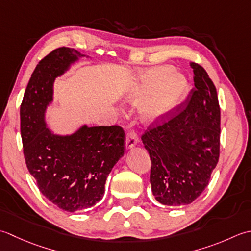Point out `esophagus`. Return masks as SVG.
I'll use <instances>...</instances> for the list:
<instances>
[{"instance_id": "esophagus-1", "label": "esophagus", "mask_w": 251, "mask_h": 251, "mask_svg": "<svg viewBox=\"0 0 251 251\" xmlns=\"http://www.w3.org/2000/svg\"><path fill=\"white\" fill-rule=\"evenodd\" d=\"M137 142H139V139H137V134L134 131H130L126 134V150H130V148L134 147Z\"/></svg>"}]
</instances>
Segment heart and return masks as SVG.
<instances>
[{
  "label": "heart",
  "instance_id": "heart-1",
  "mask_svg": "<svg viewBox=\"0 0 251 251\" xmlns=\"http://www.w3.org/2000/svg\"><path fill=\"white\" fill-rule=\"evenodd\" d=\"M185 88L186 80L181 74L173 73L170 66H159L142 73L126 97L135 103L151 92L140 107V118L145 124H151L176 105Z\"/></svg>",
  "mask_w": 251,
  "mask_h": 251
}]
</instances>
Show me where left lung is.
Segmentation results:
<instances>
[{"label": "left lung", "instance_id": "obj_1", "mask_svg": "<svg viewBox=\"0 0 251 251\" xmlns=\"http://www.w3.org/2000/svg\"><path fill=\"white\" fill-rule=\"evenodd\" d=\"M191 67L195 88L185 103L142 135L151 161V192L157 201L169 207L195 201L207 187L220 156L217 89L201 65L191 63Z\"/></svg>", "mask_w": 251, "mask_h": 251}]
</instances>
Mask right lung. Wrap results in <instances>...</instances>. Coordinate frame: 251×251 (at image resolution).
<instances>
[{"instance_id": "1", "label": "right lung", "mask_w": 251, "mask_h": 251, "mask_svg": "<svg viewBox=\"0 0 251 251\" xmlns=\"http://www.w3.org/2000/svg\"><path fill=\"white\" fill-rule=\"evenodd\" d=\"M84 55L58 48L39 61L20 105V132L28 170L40 192L65 211L92 208L104 196L111 169L125 154L119 126H82L70 135L54 134L45 124L53 84Z\"/></svg>"}]
</instances>
